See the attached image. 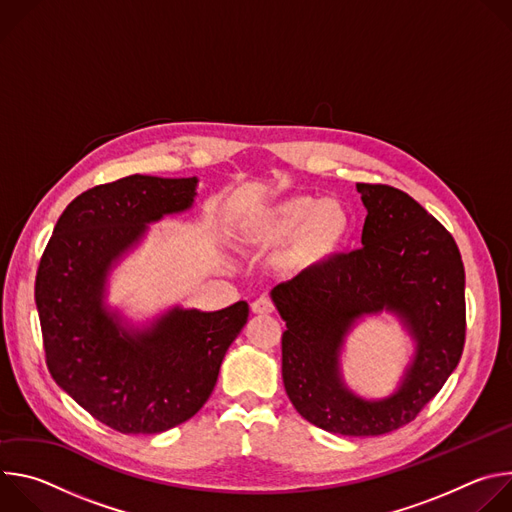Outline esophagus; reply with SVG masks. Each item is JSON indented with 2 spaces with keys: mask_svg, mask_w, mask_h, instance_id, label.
Wrapping results in <instances>:
<instances>
[{
  "mask_svg": "<svg viewBox=\"0 0 512 512\" xmlns=\"http://www.w3.org/2000/svg\"><path fill=\"white\" fill-rule=\"evenodd\" d=\"M251 310H253V314L267 316V314H273V312H275V304H273V300H271L269 296H261L259 300H255V302L251 304Z\"/></svg>",
  "mask_w": 512,
  "mask_h": 512,
  "instance_id": "obj_1",
  "label": "esophagus"
}]
</instances>
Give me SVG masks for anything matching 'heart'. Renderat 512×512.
I'll use <instances>...</instances> for the list:
<instances>
[{"label":"heart","mask_w":512,"mask_h":512,"mask_svg":"<svg viewBox=\"0 0 512 512\" xmlns=\"http://www.w3.org/2000/svg\"><path fill=\"white\" fill-rule=\"evenodd\" d=\"M354 227L356 218L346 202L294 194L249 212L239 223V241L261 251L289 241L287 265L308 271L342 251Z\"/></svg>","instance_id":"b5f03b06"}]
</instances>
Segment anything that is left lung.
Returning a JSON list of instances; mask_svg holds the SVG:
<instances>
[{"label":"left lung","instance_id":"8db88e82","mask_svg":"<svg viewBox=\"0 0 512 512\" xmlns=\"http://www.w3.org/2000/svg\"><path fill=\"white\" fill-rule=\"evenodd\" d=\"M367 206L362 247L273 287L285 320L281 375L289 401L320 429L381 435L413 421L458 367L466 342L464 263L450 231L407 192L356 184ZM383 307L418 338L402 389L385 402L354 398L337 377L351 322Z\"/></svg>","mask_w":512,"mask_h":512}]
</instances>
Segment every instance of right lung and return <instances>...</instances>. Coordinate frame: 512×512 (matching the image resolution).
<instances>
[{"mask_svg":"<svg viewBox=\"0 0 512 512\" xmlns=\"http://www.w3.org/2000/svg\"><path fill=\"white\" fill-rule=\"evenodd\" d=\"M196 182L135 174L83 192L60 214L38 265L46 367L119 433H160L196 415L249 318L245 302L218 312L176 308L152 330L129 334L103 308L111 263L145 225L190 208Z\"/></svg>","mask_w":512,"mask_h":512,"instance_id":"right-lung-1","label":"right lung"}]
</instances>
